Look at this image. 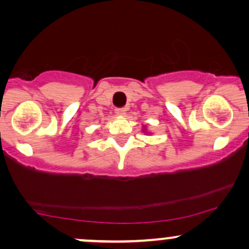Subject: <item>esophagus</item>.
Here are the masks:
<instances>
[{
    "label": "esophagus",
    "instance_id": "1",
    "mask_svg": "<svg viewBox=\"0 0 249 249\" xmlns=\"http://www.w3.org/2000/svg\"><path fill=\"white\" fill-rule=\"evenodd\" d=\"M126 111H127V108H125V107L116 108V115L117 116H121V117H124L125 115H126Z\"/></svg>",
    "mask_w": 249,
    "mask_h": 249
}]
</instances>
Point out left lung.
<instances>
[{"mask_svg":"<svg viewBox=\"0 0 249 249\" xmlns=\"http://www.w3.org/2000/svg\"><path fill=\"white\" fill-rule=\"evenodd\" d=\"M142 132H145V133H148V132H146V126H144V127H142Z\"/></svg>","mask_w":249,"mask_h":249,"instance_id":"8db88e82","label":"left lung"}]
</instances>
